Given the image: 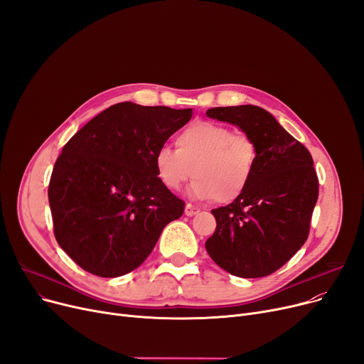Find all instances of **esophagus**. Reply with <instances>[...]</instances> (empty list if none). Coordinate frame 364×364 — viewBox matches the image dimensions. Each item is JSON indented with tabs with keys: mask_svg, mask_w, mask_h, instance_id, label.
<instances>
[{
	"mask_svg": "<svg viewBox=\"0 0 364 364\" xmlns=\"http://www.w3.org/2000/svg\"><path fill=\"white\" fill-rule=\"evenodd\" d=\"M184 214H186L187 217H193V215L199 214V209H198L196 206H193V205L187 203V205H186V208H184Z\"/></svg>",
	"mask_w": 364,
	"mask_h": 364,
	"instance_id": "obj_1",
	"label": "esophagus"
}]
</instances>
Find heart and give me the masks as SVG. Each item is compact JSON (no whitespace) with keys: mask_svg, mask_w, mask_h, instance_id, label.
Listing matches in <instances>:
<instances>
[{"mask_svg":"<svg viewBox=\"0 0 364 364\" xmlns=\"http://www.w3.org/2000/svg\"><path fill=\"white\" fill-rule=\"evenodd\" d=\"M176 149L162 146L155 155L158 180L168 190H178L193 174L190 195L214 198L218 203L233 202L251 184L258 162V150L251 137L230 128L198 121L176 139Z\"/></svg>","mask_w":364,"mask_h":364,"instance_id":"obj_1","label":"heart"}]
</instances>
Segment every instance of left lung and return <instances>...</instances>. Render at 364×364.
<instances>
[{
  "instance_id": "left-lung-1",
  "label": "left lung",
  "mask_w": 364,
  "mask_h": 364,
  "mask_svg": "<svg viewBox=\"0 0 364 364\" xmlns=\"http://www.w3.org/2000/svg\"><path fill=\"white\" fill-rule=\"evenodd\" d=\"M208 118L239 127L258 150L251 184L230 205L213 209L217 220L206 251L223 270L245 279L279 270L305 243L318 180L310 151L262 107H213Z\"/></svg>"
}]
</instances>
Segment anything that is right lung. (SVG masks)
<instances>
[{
	"label": "right lung",
	"mask_w": 364,
	"mask_h": 364,
	"mask_svg": "<svg viewBox=\"0 0 364 364\" xmlns=\"http://www.w3.org/2000/svg\"><path fill=\"white\" fill-rule=\"evenodd\" d=\"M193 109L113 105L65 144L48 186L54 236L85 272L124 276L150 255L184 202L158 180L156 150Z\"/></svg>",
	"instance_id": "obj_1"
}]
</instances>
